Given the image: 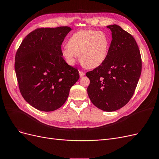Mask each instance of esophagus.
<instances>
[{"mask_svg": "<svg viewBox=\"0 0 159 159\" xmlns=\"http://www.w3.org/2000/svg\"><path fill=\"white\" fill-rule=\"evenodd\" d=\"M79 74H80V77H83V76H84V75H85V73H84V71H79Z\"/></svg>", "mask_w": 159, "mask_h": 159, "instance_id": "obj_1", "label": "esophagus"}]
</instances>
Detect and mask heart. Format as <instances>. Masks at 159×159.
<instances>
[{
    "label": "heart",
    "mask_w": 159,
    "mask_h": 159,
    "mask_svg": "<svg viewBox=\"0 0 159 159\" xmlns=\"http://www.w3.org/2000/svg\"><path fill=\"white\" fill-rule=\"evenodd\" d=\"M110 38L103 31L80 30L72 34L61 54L70 64H74L80 56L81 64L86 68L93 69L106 60L110 48Z\"/></svg>",
    "instance_id": "b5f03b06"
}]
</instances>
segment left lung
I'll list each match as a JSON object with an SVG mask.
<instances>
[{
  "instance_id": "8db88e82",
  "label": "left lung",
  "mask_w": 159,
  "mask_h": 159,
  "mask_svg": "<svg viewBox=\"0 0 159 159\" xmlns=\"http://www.w3.org/2000/svg\"><path fill=\"white\" fill-rule=\"evenodd\" d=\"M112 40L103 63L86 73L88 93L95 107L114 111L131 99L140 78L142 61L138 45L129 33L117 25L107 26Z\"/></svg>"
}]
</instances>
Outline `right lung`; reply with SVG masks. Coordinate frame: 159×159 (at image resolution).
<instances>
[{"label":"right lung","mask_w":159,"mask_h":159,"mask_svg":"<svg viewBox=\"0 0 159 159\" xmlns=\"http://www.w3.org/2000/svg\"><path fill=\"white\" fill-rule=\"evenodd\" d=\"M71 30L68 26L37 28L16 52L14 69L19 89L26 102L42 111L61 107L80 78L78 70L61 54V44Z\"/></svg>","instance_id":"1"}]
</instances>
